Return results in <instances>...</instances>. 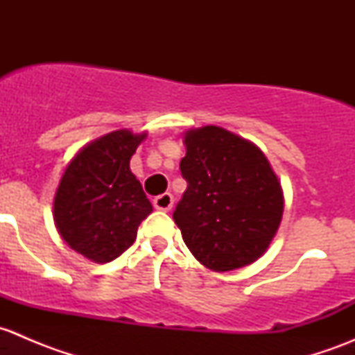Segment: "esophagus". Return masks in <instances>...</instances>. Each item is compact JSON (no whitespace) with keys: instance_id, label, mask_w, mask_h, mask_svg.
Here are the masks:
<instances>
[{"instance_id":"esophagus-1","label":"esophagus","mask_w":355,"mask_h":355,"mask_svg":"<svg viewBox=\"0 0 355 355\" xmlns=\"http://www.w3.org/2000/svg\"><path fill=\"white\" fill-rule=\"evenodd\" d=\"M153 204H155L156 209L170 211L171 207H173V196H171L170 192H164V194L157 196V198L153 200Z\"/></svg>"}]
</instances>
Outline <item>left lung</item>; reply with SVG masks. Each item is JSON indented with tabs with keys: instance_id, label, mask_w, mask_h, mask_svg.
Wrapping results in <instances>:
<instances>
[{
	"instance_id": "left-lung-1",
	"label": "left lung",
	"mask_w": 355,
	"mask_h": 355,
	"mask_svg": "<svg viewBox=\"0 0 355 355\" xmlns=\"http://www.w3.org/2000/svg\"><path fill=\"white\" fill-rule=\"evenodd\" d=\"M180 161L189 187L173 211L185 245L211 271L259 259L284 216V191L254 142L216 125L189 128Z\"/></svg>"
}]
</instances>
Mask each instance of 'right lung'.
<instances>
[{
    "mask_svg": "<svg viewBox=\"0 0 355 355\" xmlns=\"http://www.w3.org/2000/svg\"><path fill=\"white\" fill-rule=\"evenodd\" d=\"M148 132L113 130L85 144L67 164L53 218L70 249L92 263H110L134 244L153 206L130 171V157Z\"/></svg>",
    "mask_w": 355,
    "mask_h": 355,
    "instance_id": "add662e5",
    "label": "right lung"
}]
</instances>
